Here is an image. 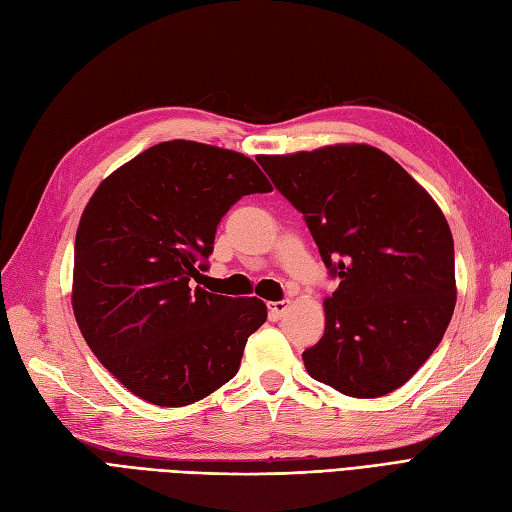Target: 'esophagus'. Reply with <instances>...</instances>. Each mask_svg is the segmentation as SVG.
I'll use <instances>...</instances> for the list:
<instances>
[{
	"mask_svg": "<svg viewBox=\"0 0 512 512\" xmlns=\"http://www.w3.org/2000/svg\"><path fill=\"white\" fill-rule=\"evenodd\" d=\"M290 306L288 299H280V301H271L269 303V312L275 314V316H282L286 312V308Z\"/></svg>",
	"mask_w": 512,
	"mask_h": 512,
	"instance_id": "34e87169",
	"label": "esophagus"
}]
</instances>
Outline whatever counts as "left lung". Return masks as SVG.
Masks as SVG:
<instances>
[{
    "label": "left lung",
    "instance_id": "obj_1",
    "mask_svg": "<svg viewBox=\"0 0 512 512\" xmlns=\"http://www.w3.org/2000/svg\"><path fill=\"white\" fill-rule=\"evenodd\" d=\"M303 215L331 278L325 334L303 351L310 377L377 398L407 383L452 319L454 243L435 200L366 144L256 159Z\"/></svg>",
    "mask_w": 512,
    "mask_h": 512
}]
</instances>
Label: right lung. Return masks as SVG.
<instances>
[{
  "label": "right lung",
  "mask_w": 512,
  "mask_h": 512,
  "mask_svg": "<svg viewBox=\"0 0 512 512\" xmlns=\"http://www.w3.org/2000/svg\"><path fill=\"white\" fill-rule=\"evenodd\" d=\"M271 189L250 157L174 140L94 191L75 239L73 310L92 353L135 396L183 407L237 375L267 306L193 282L230 206Z\"/></svg>",
  "instance_id": "obj_1"
}]
</instances>
